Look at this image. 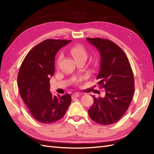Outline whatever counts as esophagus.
I'll use <instances>...</instances> for the list:
<instances>
[{"instance_id":"1","label":"esophagus","mask_w":154,"mask_h":154,"mask_svg":"<svg viewBox=\"0 0 154 154\" xmlns=\"http://www.w3.org/2000/svg\"><path fill=\"white\" fill-rule=\"evenodd\" d=\"M80 96V94L79 93H74L72 95V98H75V97H78Z\"/></svg>"}]
</instances>
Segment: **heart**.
I'll return each mask as SVG.
<instances>
[{
  "label": "heart",
  "mask_w": 154,
  "mask_h": 154,
  "mask_svg": "<svg viewBox=\"0 0 154 154\" xmlns=\"http://www.w3.org/2000/svg\"><path fill=\"white\" fill-rule=\"evenodd\" d=\"M70 53L72 54L73 58L75 60H78L80 59L86 60L87 58V52L86 49L81 44H76L72 46L70 49ZM62 55L60 54L57 59V63H59L60 60H62Z\"/></svg>",
  "instance_id": "obj_1"
}]
</instances>
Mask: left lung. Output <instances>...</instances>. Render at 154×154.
Listing matches in <instances>:
<instances>
[{"instance_id":"1","label":"left lung","mask_w":154,"mask_h":154,"mask_svg":"<svg viewBox=\"0 0 154 154\" xmlns=\"http://www.w3.org/2000/svg\"><path fill=\"white\" fill-rule=\"evenodd\" d=\"M99 51L100 70L98 85L105 88L104 97L92 96L94 103L88 110L97 123L108 125L122 118L132 101L134 92L132 70L127 56L112 41L100 38H87Z\"/></svg>"}]
</instances>
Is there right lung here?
Wrapping results in <instances>:
<instances>
[{
    "mask_svg": "<svg viewBox=\"0 0 154 154\" xmlns=\"http://www.w3.org/2000/svg\"><path fill=\"white\" fill-rule=\"evenodd\" d=\"M71 40L47 39L36 45L23 60L18 74L20 95L36 121L44 124L62 118L71 103L69 94L53 96L50 78L54 72L55 55Z\"/></svg>",
    "mask_w": 154,
    "mask_h": 154,
    "instance_id": "add662e5",
    "label": "right lung"
}]
</instances>
